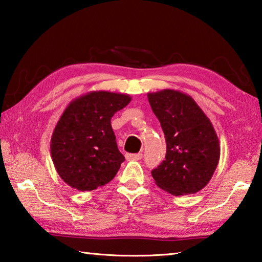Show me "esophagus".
<instances>
[{
    "label": "esophagus",
    "instance_id": "1",
    "mask_svg": "<svg viewBox=\"0 0 262 262\" xmlns=\"http://www.w3.org/2000/svg\"><path fill=\"white\" fill-rule=\"evenodd\" d=\"M142 158V154H127L126 159L127 161H139Z\"/></svg>",
    "mask_w": 262,
    "mask_h": 262
}]
</instances>
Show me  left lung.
Listing matches in <instances>:
<instances>
[{
  "label": "left lung",
  "mask_w": 262,
  "mask_h": 262,
  "mask_svg": "<svg viewBox=\"0 0 262 262\" xmlns=\"http://www.w3.org/2000/svg\"><path fill=\"white\" fill-rule=\"evenodd\" d=\"M165 135V161L151 171L159 188L176 196L198 193L220 161V140L209 118L192 97L178 90L148 94Z\"/></svg>",
  "instance_id": "8db88e82"
}]
</instances>
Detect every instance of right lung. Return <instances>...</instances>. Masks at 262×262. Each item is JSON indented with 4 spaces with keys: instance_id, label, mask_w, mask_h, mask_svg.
Masks as SVG:
<instances>
[{
    "instance_id": "right-lung-1",
    "label": "right lung",
    "mask_w": 262,
    "mask_h": 262,
    "mask_svg": "<svg viewBox=\"0 0 262 262\" xmlns=\"http://www.w3.org/2000/svg\"><path fill=\"white\" fill-rule=\"evenodd\" d=\"M130 96L91 91L72 100L53 130L51 156L61 179L82 192L106 185L125 161L111 119L129 104Z\"/></svg>"
}]
</instances>
